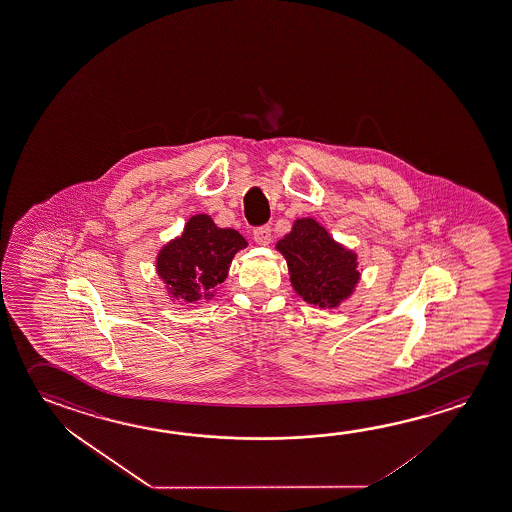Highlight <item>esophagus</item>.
<instances>
[{"label": "esophagus", "mask_w": 512, "mask_h": 512, "mask_svg": "<svg viewBox=\"0 0 512 512\" xmlns=\"http://www.w3.org/2000/svg\"><path fill=\"white\" fill-rule=\"evenodd\" d=\"M253 239H255V243L262 244V246L271 243V239H273L271 227L269 225H262V227L255 228L253 230Z\"/></svg>", "instance_id": "esophagus-1"}]
</instances>
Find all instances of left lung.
Here are the masks:
<instances>
[{"instance_id":"1","label":"left lung","mask_w":512,"mask_h":512,"mask_svg":"<svg viewBox=\"0 0 512 512\" xmlns=\"http://www.w3.org/2000/svg\"><path fill=\"white\" fill-rule=\"evenodd\" d=\"M276 248L287 260L294 291L310 305L339 307L358 284L356 255L335 243L312 218L296 220Z\"/></svg>"}]
</instances>
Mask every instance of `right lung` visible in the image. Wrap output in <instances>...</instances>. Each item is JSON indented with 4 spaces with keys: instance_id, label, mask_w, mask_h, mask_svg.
<instances>
[{
    "instance_id": "add662e5",
    "label": "right lung",
    "mask_w": 512,
    "mask_h": 512,
    "mask_svg": "<svg viewBox=\"0 0 512 512\" xmlns=\"http://www.w3.org/2000/svg\"><path fill=\"white\" fill-rule=\"evenodd\" d=\"M246 244L236 230L216 227L207 214H197L186 223L182 236L159 252L158 275L175 298L189 303L209 298Z\"/></svg>"
}]
</instances>
